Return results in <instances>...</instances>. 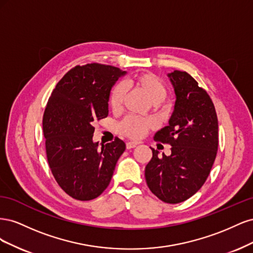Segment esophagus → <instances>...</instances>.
<instances>
[{
    "instance_id": "34e87169",
    "label": "esophagus",
    "mask_w": 253,
    "mask_h": 253,
    "mask_svg": "<svg viewBox=\"0 0 253 253\" xmlns=\"http://www.w3.org/2000/svg\"><path fill=\"white\" fill-rule=\"evenodd\" d=\"M137 144H138V142H135V141H128V142L126 143V149H133V148L136 147Z\"/></svg>"
}]
</instances>
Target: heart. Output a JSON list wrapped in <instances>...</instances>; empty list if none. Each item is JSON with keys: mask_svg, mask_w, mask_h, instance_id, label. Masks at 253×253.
<instances>
[{"mask_svg": "<svg viewBox=\"0 0 253 253\" xmlns=\"http://www.w3.org/2000/svg\"><path fill=\"white\" fill-rule=\"evenodd\" d=\"M128 84L131 86H135L140 89L150 99V101L154 104L165 100L168 95V88L163 80H160L156 75L151 73H144L135 76V77L128 80ZM126 95V91L122 84L117 83L112 87L109 97V104L113 112L117 113L124 108ZM154 126L155 124L152 119H142L131 116L121 122L119 129L121 133L131 137V138H140L147 133L149 128Z\"/></svg>", "mask_w": 253, "mask_h": 253, "instance_id": "1", "label": "heart"}]
</instances>
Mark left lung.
Instances as JSON below:
<instances>
[{
	"instance_id": "obj_1",
	"label": "left lung",
	"mask_w": 253,
	"mask_h": 253,
	"mask_svg": "<svg viewBox=\"0 0 253 253\" xmlns=\"http://www.w3.org/2000/svg\"><path fill=\"white\" fill-rule=\"evenodd\" d=\"M176 101L169 125L154 139L170 143L171 155L152 149L145 167L147 185L160 201L185 202L202 188L208 178L218 147V122L215 108L207 91L186 72L168 74Z\"/></svg>"
}]
</instances>
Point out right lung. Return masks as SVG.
<instances>
[{
	"mask_svg": "<svg viewBox=\"0 0 253 253\" xmlns=\"http://www.w3.org/2000/svg\"><path fill=\"white\" fill-rule=\"evenodd\" d=\"M126 72L90 63L67 72L52 90L43 116L48 165L65 193L90 201L108 188L126 150L118 137L99 148L94 125L108 117L110 91Z\"/></svg>",
	"mask_w": 253,
	"mask_h": 253,
	"instance_id": "1",
	"label": "right lung"
}]
</instances>
